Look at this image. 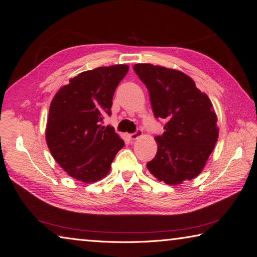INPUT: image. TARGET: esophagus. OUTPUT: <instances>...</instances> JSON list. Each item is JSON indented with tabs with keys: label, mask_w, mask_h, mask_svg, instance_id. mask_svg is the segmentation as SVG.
Returning a JSON list of instances; mask_svg holds the SVG:
<instances>
[{
	"label": "esophagus",
	"mask_w": 257,
	"mask_h": 257,
	"mask_svg": "<svg viewBox=\"0 0 257 257\" xmlns=\"http://www.w3.org/2000/svg\"><path fill=\"white\" fill-rule=\"evenodd\" d=\"M142 135H143V131H142V130H136L134 133L128 134V138L132 140V141H134V140H138L140 136H142Z\"/></svg>",
	"instance_id": "obj_1"
}]
</instances>
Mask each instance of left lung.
Segmentation results:
<instances>
[{
  "mask_svg": "<svg viewBox=\"0 0 257 257\" xmlns=\"http://www.w3.org/2000/svg\"><path fill=\"white\" fill-rule=\"evenodd\" d=\"M133 69L148 90L153 113L166 121L156 136L157 153L150 173L167 185H179L202 172L218 141L216 114L206 93L184 72L151 64Z\"/></svg>",
  "mask_w": 257,
  "mask_h": 257,
  "instance_id": "1",
  "label": "left lung"
}]
</instances>
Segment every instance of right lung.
Returning <instances> with one entry per match:
<instances>
[{
	"mask_svg": "<svg viewBox=\"0 0 257 257\" xmlns=\"http://www.w3.org/2000/svg\"><path fill=\"white\" fill-rule=\"evenodd\" d=\"M128 66L114 65L83 71L60 88L49 107L46 142L51 155L77 180L94 182L109 174L124 141L113 126H102L111 115L114 91Z\"/></svg>",
	"mask_w": 257,
	"mask_h": 257,
	"instance_id": "add662e5",
	"label": "right lung"
}]
</instances>
